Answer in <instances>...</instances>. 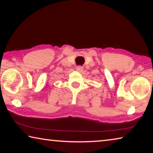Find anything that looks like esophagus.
Returning a JSON list of instances; mask_svg holds the SVG:
<instances>
[{"instance_id":"34e87169","label":"esophagus","mask_w":153,"mask_h":153,"mask_svg":"<svg viewBox=\"0 0 153 153\" xmlns=\"http://www.w3.org/2000/svg\"><path fill=\"white\" fill-rule=\"evenodd\" d=\"M83 69H84V67L82 66H77L76 67V70L79 72H82L83 71Z\"/></svg>"}]
</instances>
